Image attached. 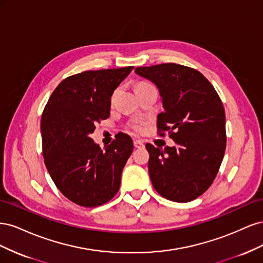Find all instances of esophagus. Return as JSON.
<instances>
[{
    "label": "esophagus",
    "instance_id": "esophagus-1",
    "mask_svg": "<svg viewBox=\"0 0 263 263\" xmlns=\"http://www.w3.org/2000/svg\"><path fill=\"white\" fill-rule=\"evenodd\" d=\"M134 146H135V148H137V149H140V148H144L145 147L144 141L138 140V139L134 140Z\"/></svg>",
    "mask_w": 263,
    "mask_h": 263
}]
</instances>
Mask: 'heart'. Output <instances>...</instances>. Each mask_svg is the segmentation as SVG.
I'll return each mask as SVG.
<instances>
[{"mask_svg":"<svg viewBox=\"0 0 263 263\" xmlns=\"http://www.w3.org/2000/svg\"><path fill=\"white\" fill-rule=\"evenodd\" d=\"M147 85H151V84L146 83V82H140V83H138V84H137V86H136V87L147 86ZM132 128H133V130H134V132H136V133H141L142 130H144V128H142V125H141V124H133Z\"/></svg>","mask_w":263,"mask_h":263,"instance_id":"1","label":"heart"}]
</instances>
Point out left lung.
Here are the masks:
<instances>
[{"label":"left lung","mask_w":263,"mask_h":263,"mask_svg":"<svg viewBox=\"0 0 263 263\" xmlns=\"http://www.w3.org/2000/svg\"><path fill=\"white\" fill-rule=\"evenodd\" d=\"M157 85L164 112L158 115L160 136L169 132L176 146L147 144L148 170L157 192L166 200H195L216 178L226 149L225 109L214 86L197 70L177 63L135 69Z\"/></svg>","instance_id":"8db88e82"}]
</instances>
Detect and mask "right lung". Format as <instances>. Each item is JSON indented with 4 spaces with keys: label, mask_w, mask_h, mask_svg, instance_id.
<instances>
[{
    "label": "right lung",
    "mask_w": 263,
    "mask_h": 263,
    "mask_svg": "<svg viewBox=\"0 0 263 263\" xmlns=\"http://www.w3.org/2000/svg\"><path fill=\"white\" fill-rule=\"evenodd\" d=\"M134 67L84 71L66 78L52 92L41 122L43 155L55 186L84 208L108 202L121 185L134 145L117 134L102 150L90 134L109 116L110 98Z\"/></svg>",
    "instance_id": "obj_1"
}]
</instances>
